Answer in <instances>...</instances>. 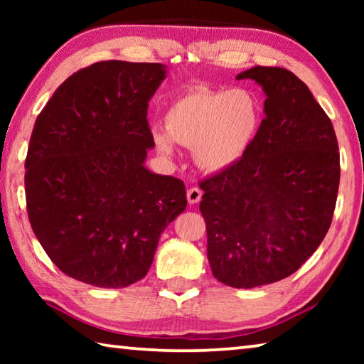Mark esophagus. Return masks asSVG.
<instances>
[{
    "mask_svg": "<svg viewBox=\"0 0 364 364\" xmlns=\"http://www.w3.org/2000/svg\"><path fill=\"white\" fill-rule=\"evenodd\" d=\"M186 196H188L189 204H197V202H199L200 197H202V191L199 188H196V186L194 188H189Z\"/></svg>",
    "mask_w": 364,
    "mask_h": 364,
    "instance_id": "esophagus-1",
    "label": "esophagus"
}]
</instances>
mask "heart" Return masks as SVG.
<instances>
[{
	"label": "heart",
	"mask_w": 364,
	"mask_h": 364,
	"mask_svg": "<svg viewBox=\"0 0 364 364\" xmlns=\"http://www.w3.org/2000/svg\"><path fill=\"white\" fill-rule=\"evenodd\" d=\"M263 104L245 88L210 90L197 86L178 96L165 112V130L154 132L160 152L173 143L194 149L196 164L207 171L236 165L254 144L262 128Z\"/></svg>",
	"instance_id": "heart-1"
}]
</instances>
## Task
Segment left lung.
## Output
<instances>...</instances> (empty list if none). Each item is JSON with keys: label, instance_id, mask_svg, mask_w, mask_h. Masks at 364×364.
Masks as SVG:
<instances>
[{"label": "left lung", "instance_id": "obj_1", "mask_svg": "<svg viewBox=\"0 0 364 364\" xmlns=\"http://www.w3.org/2000/svg\"><path fill=\"white\" fill-rule=\"evenodd\" d=\"M245 78L267 95L258 136L236 165L199 183L212 273L237 289L284 279L313 255L341 181L334 127L308 86L281 67H252Z\"/></svg>", "mask_w": 364, "mask_h": 364}]
</instances>
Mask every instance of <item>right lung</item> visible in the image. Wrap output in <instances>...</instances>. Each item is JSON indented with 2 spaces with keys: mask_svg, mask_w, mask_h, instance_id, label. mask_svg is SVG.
Instances as JSON below:
<instances>
[{
  "mask_svg": "<svg viewBox=\"0 0 364 364\" xmlns=\"http://www.w3.org/2000/svg\"><path fill=\"white\" fill-rule=\"evenodd\" d=\"M157 63L102 60L80 69L36 117L26 159L30 225L70 278L127 287L149 271L159 237L186 208L184 183L144 167Z\"/></svg>",
  "mask_w": 364,
  "mask_h": 364,
  "instance_id": "right-lung-1",
  "label": "right lung"
}]
</instances>
